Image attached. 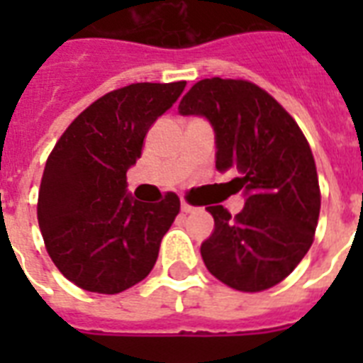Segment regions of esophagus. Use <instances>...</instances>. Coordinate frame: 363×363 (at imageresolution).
I'll return each instance as SVG.
<instances>
[{
	"label": "esophagus",
	"instance_id": "esophagus-1",
	"mask_svg": "<svg viewBox=\"0 0 363 363\" xmlns=\"http://www.w3.org/2000/svg\"><path fill=\"white\" fill-rule=\"evenodd\" d=\"M181 209H182V213H194V211L198 209V207H194V205H190L188 201H184V199H182Z\"/></svg>",
	"mask_w": 363,
	"mask_h": 363
}]
</instances>
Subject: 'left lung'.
Returning <instances> with one entry per match:
<instances>
[{
  "label": "left lung",
  "mask_w": 363,
  "mask_h": 363,
  "mask_svg": "<svg viewBox=\"0 0 363 363\" xmlns=\"http://www.w3.org/2000/svg\"><path fill=\"white\" fill-rule=\"evenodd\" d=\"M181 115L207 116L216 133V169L238 173L245 209L232 216L207 207L215 232L201 242L211 275L239 292H262L284 281L315 241L320 186L313 152L292 115L245 79H203L179 105Z\"/></svg>",
  "instance_id": "1"
}]
</instances>
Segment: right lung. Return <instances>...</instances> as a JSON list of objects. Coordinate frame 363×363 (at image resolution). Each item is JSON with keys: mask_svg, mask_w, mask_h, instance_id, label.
<instances>
[{"mask_svg": "<svg viewBox=\"0 0 363 363\" xmlns=\"http://www.w3.org/2000/svg\"><path fill=\"white\" fill-rule=\"evenodd\" d=\"M186 82H135L88 105L67 125L43 171L37 220L48 256L82 290L118 294L141 282L181 211L167 192L160 203L125 194V171L141 158L148 128Z\"/></svg>", "mask_w": 363, "mask_h": 363, "instance_id": "obj_1", "label": "right lung"}]
</instances>
